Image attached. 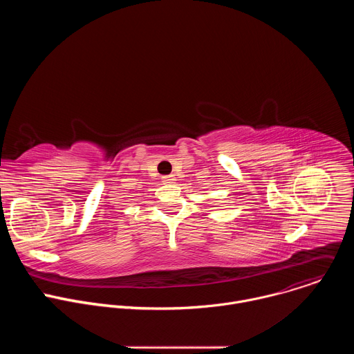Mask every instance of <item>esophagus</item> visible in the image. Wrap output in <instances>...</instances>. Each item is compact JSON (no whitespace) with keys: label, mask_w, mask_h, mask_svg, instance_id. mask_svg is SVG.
Masks as SVG:
<instances>
[{"label":"esophagus","mask_w":354,"mask_h":354,"mask_svg":"<svg viewBox=\"0 0 354 354\" xmlns=\"http://www.w3.org/2000/svg\"><path fill=\"white\" fill-rule=\"evenodd\" d=\"M176 179L174 175H167V176H162V182L164 183H174Z\"/></svg>","instance_id":"obj_1"}]
</instances>
